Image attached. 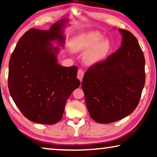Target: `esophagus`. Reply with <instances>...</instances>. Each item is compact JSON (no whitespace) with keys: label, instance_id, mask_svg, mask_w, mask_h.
<instances>
[{"label":"esophagus","instance_id":"obj_1","mask_svg":"<svg viewBox=\"0 0 157 157\" xmlns=\"http://www.w3.org/2000/svg\"><path fill=\"white\" fill-rule=\"evenodd\" d=\"M84 72L82 69H79L78 71V74H77V77L80 80V81H82V79L83 78Z\"/></svg>","mask_w":157,"mask_h":157}]
</instances>
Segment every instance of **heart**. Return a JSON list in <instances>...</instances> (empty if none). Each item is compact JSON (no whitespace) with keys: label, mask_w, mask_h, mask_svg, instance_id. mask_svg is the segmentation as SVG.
I'll return each mask as SVG.
<instances>
[{"label":"heart","mask_w":157,"mask_h":157,"mask_svg":"<svg viewBox=\"0 0 157 157\" xmlns=\"http://www.w3.org/2000/svg\"><path fill=\"white\" fill-rule=\"evenodd\" d=\"M69 48L74 52H85L83 60L88 65L103 63L108 58L113 49V44L103 34L97 30L81 33L71 38Z\"/></svg>","instance_id":"obj_1"}]
</instances>
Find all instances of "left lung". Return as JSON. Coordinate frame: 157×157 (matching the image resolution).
<instances>
[{"mask_svg": "<svg viewBox=\"0 0 157 157\" xmlns=\"http://www.w3.org/2000/svg\"><path fill=\"white\" fill-rule=\"evenodd\" d=\"M121 46L99 64L90 67L81 86L90 116L98 123L116 122L139 103L145 83L144 54L130 32L119 29Z\"/></svg>", "mask_w": 157, "mask_h": 157, "instance_id": "8db88e82", "label": "left lung"}]
</instances>
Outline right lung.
Returning a JSON list of instances; mask_svg holds the SVG:
<instances>
[{
  "label": "right lung",
  "instance_id": "1",
  "mask_svg": "<svg viewBox=\"0 0 157 157\" xmlns=\"http://www.w3.org/2000/svg\"><path fill=\"white\" fill-rule=\"evenodd\" d=\"M68 22L59 20L47 30L29 29L10 56L9 91L24 116L36 123L53 124L62 120L66 102L80 86L78 68L57 62ZM54 41L58 46L52 44Z\"/></svg>",
  "mask_w": 157,
  "mask_h": 157
}]
</instances>
